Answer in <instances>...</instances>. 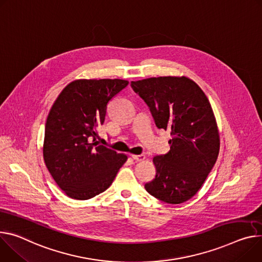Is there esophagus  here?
Returning a JSON list of instances; mask_svg holds the SVG:
<instances>
[{
    "mask_svg": "<svg viewBox=\"0 0 262 262\" xmlns=\"http://www.w3.org/2000/svg\"><path fill=\"white\" fill-rule=\"evenodd\" d=\"M132 158L137 162H141L145 159V156L144 155H132Z\"/></svg>",
    "mask_w": 262,
    "mask_h": 262,
    "instance_id": "esophagus-1",
    "label": "esophagus"
}]
</instances>
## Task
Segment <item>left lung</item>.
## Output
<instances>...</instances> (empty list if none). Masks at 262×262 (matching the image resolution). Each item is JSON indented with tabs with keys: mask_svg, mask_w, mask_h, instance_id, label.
I'll return each mask as SVG.
<instances>
[{
	"mask_svg": "<svg viewBox=\"0 0 262 262\" xmlns=\"http://www.w3.org/2000/svg\"><path fill=\"white\" fill-rule=\"evenodd\" d=\"M148 105L158 128L170 129V150L154 158L156 178L146 191L168 204H182L201 189L220 152V135L211 104L187 77H152L132 81Z\"/></svg>",
	"mask_w": 262,
	"mask_h": 262,
	"instance_id": "left-lung-1",
	"label": "left lung"
}]
</instances>
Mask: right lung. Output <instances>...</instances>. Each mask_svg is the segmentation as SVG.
<instances>
[{
  "instance_id": "right-lung-1",
  "label": "right lung",
  "mask_w": 262,
  "mask_h": 262,
  "mask_svg": "<svg viewBox=\"0 0 262 262\" xmlns=\"http://www.w3.org/2000/svg\"><path fill=\"white\" fill-rule=\"evenodd\" d=\"M128 81L79 79L69 83L47 118L43 160L62 191L74 200H89L112 185L127 156L98 144L107 103Z\"/></svg>"
}]
</instances>
